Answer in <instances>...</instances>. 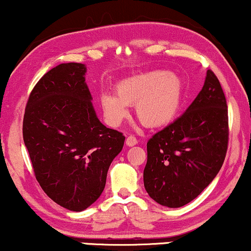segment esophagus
Masks as SVG:
<instances>
[{
    "label": "esophagus",
    "mask_w": 251,
    "mask_h": 251,
    "mask_svg": "<svg viewBox=\"0 0 251 251\" xmlns=\"http://www.w3.org/2000/svg\"><path fill=\"white\" fill-rule=\"evenodd\" d=\"M126 145H128V146H135L136 144H138V140H137V138H136L135 136L130 135V136L126 137Z\"/></svg>",
    "instance_id": "esophagus-1"
}]
</instances>
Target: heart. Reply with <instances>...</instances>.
Here are the masks:
<instances>
[{
    "label": "heart",
    "mask_w": 251,
    "mask_h": 251,
    "mask_svg": "<svg viewBox=\"0 0 251 251\" xmlns=\"http://www.w3.org/2000/svg\"><path fill=\"white\" fill-rule=\"evenodd\" d=\"M115 95L102 94V112L109 125L118 126L128 115L126 106H136L137 119L149 128L173 122L184 98V83L168 71L133 75L115 85Z\"/></svg>",
    "instance_id": "1"
}]
</instances>
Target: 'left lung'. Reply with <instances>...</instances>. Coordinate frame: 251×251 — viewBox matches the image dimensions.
<instances>
[{
  "instance_id": "obj_1",
  "label": "left lung",
  "mask_w": 251,
  "mask_h": 251,
  "mask_svg": "<svg viewBox=\"0 0 251 251\" xmlns=\"http://www.w3.org/2000/svg\"><path fill=\"white\" fill-rule=\"evenodd\" d=\"M227 113L222 85L208 70L190 107L147 142L144 186L154 201L183 207L214 180L227 152Z\"/></svg>"
}]
</instances>
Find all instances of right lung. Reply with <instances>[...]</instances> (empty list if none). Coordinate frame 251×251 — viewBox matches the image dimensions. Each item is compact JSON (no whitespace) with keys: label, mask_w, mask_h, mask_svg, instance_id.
Masks as SVG:
<instances>
[{"label":"right lung","mask_w":251,"mask_h":251,"mask_svg":"<svg viewBox=\"0 0 251 251\" xmlns=\"http://www.w3.org/2000/svg\"><path fill=\"white\" fill-rule=\"evenodd\" d=\"M85 72L83 64L67 63L44 74L30 92L23 122L36 180L51 200L72 211L100 197L126 139L98 120Z\"/></svg>","instance_id":"obj_1"}]
</instances>
